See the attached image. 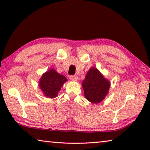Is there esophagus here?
Here are the masks:
<instances>
[{
  "mask_svg": "<svg viewBox=\"0 0 150 150\" xmlns=\"http://www.w3.org/2000/svg\"><path fill=\"white\" fill-rule=\"evenodd\" d=\"M70 80L72 81H77L78 80V77H77V76H75V75L71 76Z\"/></svg>",
  "mask_w": 150,
  "mask_h": 150,
  "instance_id": "esophagus-1",
  "label": "esophagus"
}]
</instances>
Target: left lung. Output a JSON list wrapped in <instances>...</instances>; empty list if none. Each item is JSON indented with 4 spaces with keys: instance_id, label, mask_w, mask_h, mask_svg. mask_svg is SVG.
I'll return each mask as SVG.
<instances>
[{
    "instance_id": "8db88e82",
    "label": "left lung",
    "mask_w": 150,
    "mask_h": 150,
    "mask_svg": "<svg viewBox=\"0 0 150 150\" xmlns=\"http://www.w3.org/2000/svg\"><path fill=\"white\" fill-rule=\"evenodd\" d=\"M82 87L86 99L92 103L97 104L105 99L108 95L110 83L99 70L92 67L83 81Z\"/></svg>"
}]
</instances>
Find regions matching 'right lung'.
<instances>
[{
	"label": "right lung",
	"instance_id": "add662e5",
	"mask_svg": "<svg viewBox=\"0 0 150 150\" xmlns=\"http://www.w3.org/2000/svg\"><path fill=\"white\" fill-rule=\"evenodd\" d=\"M67 81V79L64 75L51 68L43 73L39 81V87L47 98H54L57 96L61 88Z\"/></svg>",
	"mask_w": 150,
	"mask_h": 150
}]
</instances>
